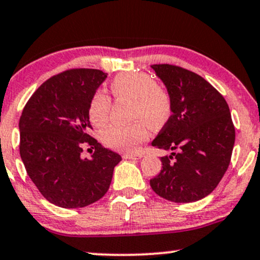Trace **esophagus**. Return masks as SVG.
I'll return each instance as SVG.
<instances>
[{"label":"esophagus","instance_id":"esophagus-1","mask_svg":"<svg viewBox=\"0 0 260 260\" xmlns=\"http://www.w3.org/2000/svg\"><path fill=\"white\" fill-rule=\"evenodd\" d=\"M142 153H124L123 158L124 159H140L142 158Z\"/></svg>","mask_w":260,"mask_h":260}]
</instances>
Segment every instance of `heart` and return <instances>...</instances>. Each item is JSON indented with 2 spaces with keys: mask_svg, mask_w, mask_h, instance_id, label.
Here are the masks:
<instances>
[{
  "mask_svg": "<svg viewBox=\"0 0 260 260\" xmlns=\"http://www.w3.org/2000/svg\"><path fill=\"white\" fill-rule=\"evenodd\" d=\"M111 94L115 100L131 101L129 125H112L102 133V141L111 148L133 152L149 136L148 123L152 127L168 124L174 111L172 96L165 86L160 85L152 76L142 72L123 73L111 83ZM111 98L104 91L95 92L89 106V119L98 127L110 120Z\"/></svg>",
  "mask_w": 260,
  "mask_h": 260,
  "instance_id": "obj_1",
  "label": "heart"
}]
</instances>
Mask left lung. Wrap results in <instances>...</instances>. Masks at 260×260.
Returning a JSON list of instances; mask_svg holds the SVG:
<instances>
[{
    "label": "left lung",
    "mask_w": 260,
    "mask_h": 260,
    "mask_svg": "<svg viewBox=\"0 0 260 260\" xmlns=\"http://www.w3.org/2000/svg\"><path fill=\"white\" fill-rule=\"evenodd\" d=\"M152 69L171 94L174 111L152 142L172 153L161 158L150 187L169 201L193 203L212 193L228 170L235 143L229 106L195 72L169 63Z\"/></svg>",
    "instance_id": "left-lung-1"
}]
</instances>
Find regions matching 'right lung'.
<instances>
[{"label": "right lung", "instance_id": "add662e5", "mask_svg": "<svg viewBox=\"0 0 260 260\" xmlns=\"http://www.w3.org/2000/svg\"><path fill=\"white\" fill-rule=\"evenodd\" d=\"M106 77L100 70H66L47 79L22 110L21 160L40 193L59 207H84L100 200L121 160L89 135V106ZM84 144L94 148L90 158L81 155Z\"/></svg>", "mask_w": 260, "mask_h": 260}]
</instances>
